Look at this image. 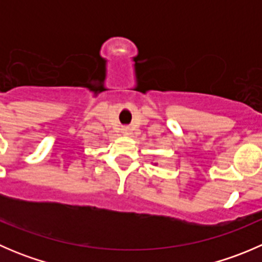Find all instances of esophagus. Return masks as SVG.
Returning <instances> with one entry per match:
<instances>
[{
    "label": "esophagus",
    "mask_w": 262,
    "mask_h": 262,
    "mask_svg": "<svg viewBox=\"0 0 262 262\" xmlns=\"http://www.w3.org/2000/svg\"><path fill=\"white\" fill-rule=\"evenodd\" d=\"M121 130H123L124 134H129V132H130V129L126 128V126H125V128H123V129H121Z\"/></svg>",
    "instance_id": "obj_1"
}]
</instances>
